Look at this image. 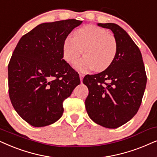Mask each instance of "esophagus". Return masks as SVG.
<instances>
[{"mask_svg":"<svg viewBox=\"0 0 157 157\" xmlns=\"http://www.w3.org/2000/svg\"><path fill=\"white\" fill-rule=\"evenodd\" d=\"M84 76L85 75H83V74H80V81H81V82H82V79H83V77H84Z\"/></svg>","mask_w":157,"mask_h":157,"instance_id":"34e87169","label":"esophagus"}]
</instances>
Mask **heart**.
I'll list each match as a JSON object with an SVG mask.
<instances>
[{
	"mask_svg": "<svg viewBox=\"0 0 157 157\" xmlns=\"http://www.w3.org/2000/svg\"><path fill=\"white\" fill-rule=\"evenodd\" d=\"M85 56L74 64L80 72L93 69L96 72L105 70L111 65L117 54L118 45L115 37L105 29L88 25L79 29L75 36H67L62 44L64 59L72 64L81 55Z\"/></svg>",
	"mask_w": 157,
	"mask_h": 157,
	"instance_id": "1",
	"label": "heart"
}]
</instances>
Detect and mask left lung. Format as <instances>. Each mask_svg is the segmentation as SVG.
Returning <instances> with one entry per match:
<instances>
[{
    "instance_id": "obj_1",
    "label": "left lung",
    "mask_w": 157,
    "mask_h": 157,
    "mask_svg": "<svg viewBox=\"0 0 157 157\" xmlns=\"http://www.w3.org/2000/svg\"><path fill=\"white\" fill-rule=\"evenodd\" d=\"M98 25L113 31L118 49L109 67L83 79L89 90L85 108L97 124L116 128L130 121L139 110L147 75L141 52L126 31L113 23Z\"/></svg>"
}]
</instances>
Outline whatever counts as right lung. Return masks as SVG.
<instances>
[{"label":"right lung","mask_w":157,"mask_h":157,"mask_svg":"<svg viewBox=\"0 0 157 157\" xmlns=\"http://www.w3.org/2000/svg\"><path fill=\"white\" fill-rule=\"evenodd\" d=\"M82 21L43 23L18 41L8 67V93L17 113L34 127L54 124L63 101L80 85L79 74L62 55L64 39Z\"/></svg>","instance_id":"right-lung-1"}]
</instances>
